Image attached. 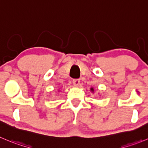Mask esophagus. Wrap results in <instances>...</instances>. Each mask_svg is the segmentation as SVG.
Segmentation results:
<instances>
[{
  "label": "esophagus",
  "instance_id": "esophagus-1",
  "mask_svg": "<svg viewBox=\"0 0 148 148\" xmlns=\"http://www.w3.org/2000/svg\"><path fill=\"white\" fill-rule=\"evenodd\" d=\"M72 82L74 86H79L80 84V79H74L72 80Z\"/></svg>",
  "mask_w": 148,
  "mask_h": 148
}]
</instances>
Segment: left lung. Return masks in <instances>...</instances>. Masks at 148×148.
Wrapping results in <instances>:
<instances>
[{"label":"left lung","mask_w":148,"mask_h":148,"mask_svg":"<svg viewBox=\"0 0 148 148\" xmlns=\"http://www.w3.org/2000/svg\"><path fill=\"white\" fill-rule=\"evenodd\" d=\"M91 90H93V88H91Z\"/></svg>","instance_id":"1"}]
</instances>
